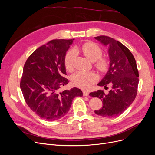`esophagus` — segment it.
Returning a JSON list of instances; mask_svg holds the SVG:
<instances>
[{
  "instance_id": "1",
  "label": "esophagus",
  "mask_w": 155,
  "mask_h": 155,
  "mask_svg": "<svg viewBox=\"0 0 155 155\" xmlns=\"http://www.w3.org/2000/svg\"><path fill=\"white\" fill-rule=\"evenodd\" d=\"M83 96H88L89 95V93L87 91H83Z\"/></svg>"
}]
</instances>
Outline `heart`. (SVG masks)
Wrapping results in <instances>:
<instances>
[{
	"label": "heart",
	"instance_id": "1",
	"mask_svg": "<svg viewBox=\"0 0 155 155\" xmlns=\"http://www.w3.org/2000/svg\"><path fill=\"white\" fill-rule=\"evenodd\" d=\"M81 51L86 57L92 62L97 61L96 66L100 71L104 72L108 67L107 61L101 58L102 50L96 44L86 43L81 46ZM77 52L75 50L68 51L64 58V66L68 71H72L74 68V61L76 57ZM97 76L93 72L78 71L74 73L71 78L72 83L75 86L83 89L90 87L97 80Z\"/></svg>",
	"mask_w": 155,
	"mask_h": 155
}]
</instances>
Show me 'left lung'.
Instances as JSON below:
<instances>
[{
    "mask_svg": "<svg viewBox=\"0 0 155 155\" xmlns=\"http://www.w3.org/2000/svg\"><path fill=\"white\" fill-rule=\"evenodd\" d=\"M94 39L107 46L109 67L98 86L111 88L105 94L101 90L90 93L92 97L103 101V107L95 113L106 118H114L122 114L134 100L137 94L139 74L135 59L130 50L120 42L107 36Z\"/></svg>",
    "mask_w": 155,
    "mask_h": 155,
    "instance_id": "left-lung-1",
    "label": "left lung"
}]
</instances>
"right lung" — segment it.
I'll use <instances>...</instances> for the list:
<instances>
[{
	"label": "right lung",
	"mask_w": 155,
	"mask_h": 155,
	"mask_svg": "<svg viewBox=\"0 0 155 155\" xmlns=\"http://www.w3.org/2000/svg\"><path fill=\"white\" fill-rule=\"evenodd\" d=\"M74 39H55L40 46L28 58L20 83L27 105L40 118L54 121L69 111L74 98L83 96L79 88L61 92L68 83L64 58Z\"/></svg>",
	"instance_id": "add662e5"
}]
</instances>
